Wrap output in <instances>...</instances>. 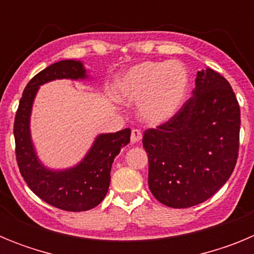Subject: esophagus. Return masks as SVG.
<instances>
[{
	"instance_id": "obj_1",
	"label": "esophagus",
	"mask_w": 254,
	"mask_h": 254,
	"mask_svg": "<svg viewBox=\"0 0 254 254\" xmlns=\"http://www.w3.org/2000/svg\"><path fill=\"white\" fill-rule=\"evenodd\" d=\"M141 138H142V133H141L140 129H137V128L132 129L131 142L136 143V142H138V141H141Z\"/></svg>"
}]
</instances>
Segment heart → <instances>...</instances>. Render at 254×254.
Returning <instances> with one entry per match:
<instances>
[{
    "label": "heart",
    "mask_w": 254,
    "mask_h": 254,
    "mask_svg": "<svg viewBox=\"0 0 254 254\" xmlns=\"http://www.w3.org/2000/svg\"><path fill=\"white\" fill-rule=\"evenodd\" d=\"M188 72L181 62H143L117 81L116 96L125 104H140L141 120L160 126L176 116L185 103Z\"/></svg>",
    "instance_id": "heart-1"
}]
</instances>
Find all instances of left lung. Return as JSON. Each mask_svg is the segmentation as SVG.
Listing matches in <instances>:
<instances>
[{"mask_svg": "<svg viewBox=\"0 0 254 254\" xmlns=\"http://www.w3.org/2000/svg\"><path fill=\"white\" fill-rule=\"evenodd\" d=\"M239 131L241 109L228 80L211 68L198 71L192 98L172 120L143 132L155 198L187 208L216 193L237 164Z\"/></svg>", "mask_w": 254, "mask_h": 254, "instance_id": "1", "label": "left lung"}]
</instances>
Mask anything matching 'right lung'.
Here are the masks:
<instances>
[{"instance_id":"obj_1","label":"right lung","mask_w":254,"mask_h":254,"mask_svg":"<svg viewBox=\"0 0 254 254\" xmlns=\"http://www.w3.org/2000/svg\"><path fill=\"white\" fill-rule=\"evenodd\" d=\"M86 77L84 64L73 60L60 61L40 71L26 85L13 123L17 165L26 185L44 202L72 212L90 210L104 199L111 183L112 164L121 149L129 142L131 129L99 134L77 165L52 170L44 167L37 156L30 136V114L40 85L60 78Z\"/></svg>"}]
</instances>
